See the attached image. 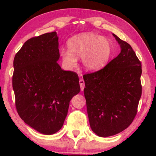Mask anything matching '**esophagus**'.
<instances>
[{
    "instance_id": "34e87169",
    "label": "esophagus",
    "mask_w": 156,
    "mask_h": 156,
    "mask_svg": "<svg viewBox=\"0 0 156 156\" xmlns=\"http://www.w3.org/2000/svg\"><path fill=\"white\" fill-rule=\"evenodd\" d=\"M79 83H80L81 91H83L84 90V88L85 87V84H84V81L83 79H80V80H79Z\"/></svg>"
}]
</instances>
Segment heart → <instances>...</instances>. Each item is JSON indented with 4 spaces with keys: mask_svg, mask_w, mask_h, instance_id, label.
Instances as JSON below:
<instances>
[{
    "mask_svg": "<svg viewBox=\"0 0 156 156\" xmlns=\"http://www.w3.org/2000/svg\"><path fill=\"white\" fill-rule=\"evenodd\" d=\"M68 49L60 50L62 62L67 68L77 64V58L82 57L84 67L89 72H96L103 68L112 54L110 41L91 32L77 34L67 41Z\"/></svg>",
    "mask_w": 156,
    "mask_h": 156,
    "instance_id": "b5f03b06",
    "label": "heart"
}]
</instances>
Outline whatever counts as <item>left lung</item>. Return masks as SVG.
<instances>
[{
  "instance_id": "obj_1",
  "label": "left lung",
  "mask_w": 156,
  "mask_h": 156,
  "mask_svg": "<svg viewBox=\"0 0 156 156\" xmlns=\"http://www.w3.org/2000/svg\"><path fill=\"white\" fill-rule=\"evenodd\" d=\"M119 55L97 72L83 76L90 126L100 137L115 135L133 122L142 95V65L126 42L113 34Z\"/></svg>"
}]
</instances>
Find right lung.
<instances>
[{"label":"right lung","mask_w":156,"mask_h":156,"mask_svg":"<svg viewBox=\"0 0 156 156\" xmlns=\"http://www.w3.org/2000/svg\"><path fill=\"white\" fill-rule=\"evenodd\" d=\"M56 31L25 42L14 60L12 87L18 115L45 135L59 131L69 102L80 90L78 74L62 70Z\"/></svg>","instance_id":"right-lung-1"}]
</instances>
